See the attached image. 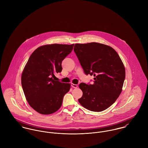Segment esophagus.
<instances>
[{"label":"esophagus","mask_w":148,"mask_h":148,"mask_svg":"<svg viewBox=\"0 0 148 148\" xmlns=\"http://www.w3.org/2000/svg\"><path fill=\"white\" fill-rule=\"evenodd\" d=\"M71 86L72 87H73V88H76L77 87V84H71Z\"/></svg>","instance_id":"1"}]
</instances>
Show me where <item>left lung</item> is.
<instances>
[{
  "mask_svg": "<svg viewBox=\"0 0 148 148\" xmlns=\"http://www.w3.org/2000/svg\"><path fill=\"white\" fill-rule=\"evenodd\" d=\"M74 52L85 74L94 76L92 84H79L83 96L79 102L90 111L106 110L120 96L125 78L119 55L112 47L95 42L76 44Z\"/></svg>",
  "mask_w": 148,
  "mask_h": 148,
  "instance_id": "8db88e82",
  "label": "left lung"
}]
</instances>
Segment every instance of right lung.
I'll return each instance as SVG.
<instances>
[{
  "label": "right lung",
  "instance_id": "right-lung-1",
  "mask_svg": "<svg viewBox=\"0 0 148 148\" xmlns=\"http://www.w3.org/2000/svg\"><path fill=\"white\" fill-rule=\"evenodd\" d=\"M74 44H49L38 48L30 56L21 75V85L27 101L38 113L50 114L62 106L71 85L55 81V73L62 71L64 59Z\"/></svg>",
  "mask_w": 148,
  "mask_h": 148
}]
</instances>
